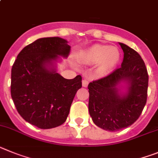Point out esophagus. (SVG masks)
Returning a JSON list of instances; mask_svg holds the SVG:
<instances>
[{
    "label": "esophagus",
    "instance_id": "34e87169",
    "mask_svg": "<svg viewBox=\"0 0 158 158\" xmlns=\"http://www.w3.org/2000/svg\"><path fill=\"white\" fill-rule=\"evenodd\" d=\"M88 83L89 82L87 79H83V82H82V85H83V87H87L88 86Z\"/></svg>",
    "mask_w": 158,
    "mask_h": 158
}]
</instances>
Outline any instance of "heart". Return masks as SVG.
<instances>
[{
	"mask_svg": "<svg viewBox=\"0 0 158 158\" xmlns=\"http://www.w3.org/2000/svg\"><path fill=\"white\" fill-rule=\"evenodd\" d=\"M120 59V52L117 47L98 44L82 51L79 54V60L83 64H96L95 73L98 76H103L113 71L119 64Z\"/></svg>",
	"mask_w": 158,
	"mask_h": 158,
	"instance_id": "b5f03b06",
	"label": "heart"
}]
</instances>
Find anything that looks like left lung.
I'll return each mask as SVG.
<instances>
[{
  "instance_id": "left-lung-1",
  "label": "left lung",
  "mask_w": 158,
  "mask_h": 158,
  "mask_svg": "<svg viewBox=\"0 0 158 158\" xmlns=\"http://www.w3.org/2000/svg\"><path fill=\"white\" fill-rule=\"evenodd\" d=\"M124 53L121 68L88 85V109L97 127L114 132L137 121L146 103L147 69L136 51L118 43Z\"/></svg>"
}]
</instances>
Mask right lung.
Wrapping results in <instances>:
<instances>
[{
    "label": "right lung",
    "mask_w": 158,
    "mask_h": 158,
    "mask_svg": "<svg viewBox=\"0 0 158 158\" xmlns=\"http://www.w3.org/2000/svg\"><path fill=\"white\" fill-rule=\"evenodd\" d=\"M60 37L36 40L22 49L12 68L11 96L26 122L40 129L65 123L82 77L64 79L57 63L68 58L71 46Z\"/></svg>",
    "instance_id": "add662e5"
}]
</instances>
